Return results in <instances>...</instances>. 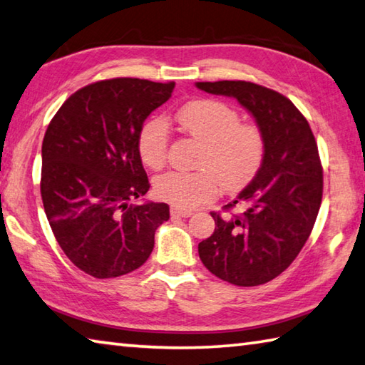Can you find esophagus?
Returning a JSON list of instances; mask_svg holds the SVG:
<instances>
[{
	"instance_id": "obj_1",
	"label": "esophagus",
	"mask_w": 365,
	"mask_h": 365,
	"mask_svg": "<svg viewBox=\"0 0 365 365\" xmlns=\"http://www.w3.org/2000/svg\"><path fill=\"white\" fill-rule=\"evenodd\" d=\"M170 215L172 217H182V218H188L193 215V212L187 210V209H180V207H170Z\"/></svg>"
}]
</instances>
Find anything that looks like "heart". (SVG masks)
I'll use <instances>...</instances> for the list:
<instances>
[{"mask_svg":"<svg viewBox=\"0 0 365 365\" xmlns=\"http://www.w3.org/2000/svg\"><path fill=\"white\" fill-rule=\"evenodd\" d=\"M175 119L180 129L201 142L196 172L170 170L155 182V193L180 209H193L220 191L237 190L260 169L264 153L262 130L241 123L231 105L215 98L185 103ZM169 129L163 118L145 121L137 135V151L145 165L160 169L168 158Z\"/></svg>","mask_w":365,"mask_h":365,"instance_id":"heart-1","label":"heart"}]
</instances>
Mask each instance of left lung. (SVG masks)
Wrapping results in <instances>:
<instances>
[{
  "label": "left lung",
  "mask_w": 365,
  "mask_h": 365,
  "mask_svg": "<svg viewBox=\"0 0 365 365\" xmlns=\"http://www.w3.org/2000/svg\"><path fill=\"white\" fill-rule=\"evenodd\" d=\"M209 94L235 97L255 118L264 140L260 169L233 202L237 215L210 212L215 231L200 242L212 274L235 286H260L300 254L322 201V165L309 124L279 92L249 81L196 83Z\"/></svg>",
  "instance_id": "left-lung-1"
}]
</instances>
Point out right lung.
<instances>
[{"instance_id":"add662e5","label":"right lung","mask_w":365,"mask_h":365,"mask_svg":"<svg viewBox=\"0 0 365 365\" xmlns=\"http://www.w3.org/2000/svg\"><path fill=\"white\" fill-rule=\"evenodd\" d=\"M175 83L115 78L76 91L44 134L41 197L58 246L84 273L107 279L148 260L164 202H132L150 188L138 130Z\"/></svg>"}]
</instances>
